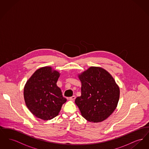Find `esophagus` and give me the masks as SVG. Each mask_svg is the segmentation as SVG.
<instances>
[{"label":"esophagus","mask_w":149,"mask_h":149,"mask_svg":"<svg viewBox=\"0 0 149 149\" xmlns=\"http://www.w3.org/2000/svg\"><path fill=\"white\" fill-rule=\"evenodd\" d=\"M76 98V97L75 96V95H73V96H72L71 97H69V100H74Z\"/></svg>","instance_id":"obj_1"}]
</instances>
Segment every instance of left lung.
Segmentation results:
<instances>
[{
    "label": "left lung",
    "instance_id": "8db88e82",
    "mask_svg": "<svg viewBox=\"0 0 149 149\" xmlns=\"http://www.w3.org/2000/svg\"><path fill=\"white\" fill-rule=\"evenodd\" d=\"M78 77L81 95L75 102L81 116L91 122L105 120L113 112L120 98V88L113 78L104 69L94 66Z\"/></svg>",
    "mask_w": 149,
    "mask_h": 149
}]
</instances>
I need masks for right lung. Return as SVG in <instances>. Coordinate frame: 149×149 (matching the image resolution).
<instances>
[{
    "label": "right lung",
    "mask_w": 149,
    "mask_h": 149,
    "mask_svg": "<svg viewBox=\"0 0 149 149\" xmlns=\"http://www.w3.org/2000/svg\"><path fill=\"white\" fill-rule=\"evenodd\" d=\"M60 73L50 66L34 72L24 88V98L31 112L37 118L49 120L57 116L66 102L56 85Z\"/></svg>",
    "instance_id": "obj_1"
}]
</instances>
